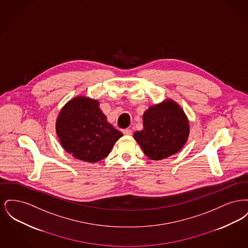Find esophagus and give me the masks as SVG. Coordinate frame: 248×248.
<instances>
[{
    "label": "esophagus",
    "instance_id": "esophagus-1",
    "mask_svg": "<svg viewBox=\"0 0 248 248\" xmlns=\"http://www.w3.org/2000/svg\"><path fill=\"white\" fill-rule=\"evenodd\" d=\"M123 134H124V136H131L132 131L130 129H124L123 130Z\"/></svg>",
    "mask_w": 248,
    "mask_h": 248
}]
</instances>
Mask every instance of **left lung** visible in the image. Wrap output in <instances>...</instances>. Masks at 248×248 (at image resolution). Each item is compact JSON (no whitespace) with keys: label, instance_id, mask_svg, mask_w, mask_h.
I'll use <instances>...</instances> for the list:
<instances>
[{"label":"left lung","instance_id":"left-lung-1","mask_svg":"<svg viewBox=\"0 0 248 248\" xmlns=\"http://www.w3.org/2000/svg\"><path fill=\"white\" fill-rule=\"evenodd\" d=\"M189 120L173 99L151 106L143 114V129L134 139L150 159L159 161L178 153L188 140Z\"/></svg>","mask_w":248,"mask_h":248}]
</instances>
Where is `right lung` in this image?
Listing matches in <instances>:
<instances>
[{"instance_id":"right-lung-1","label":"right lung","mask_w":248,"mask_h":248,"mask_svg":"<svg viewBox=\"0 0 248 248\" xmlns=\"http://www.w3.org/2000/svg\"><path fill=\"white\" fill-rule=\"evenodd\" d=\"M56 132L67 153L92 164L104 159L123 137L107 121L98 100L84 95L73 97L61 108Z\"/></svg>"}]
</instances>
